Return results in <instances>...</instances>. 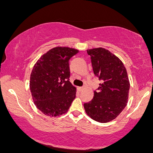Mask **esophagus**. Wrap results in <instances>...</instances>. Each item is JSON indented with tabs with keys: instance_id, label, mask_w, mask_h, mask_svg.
Segmentation results:
<instances>
[{
	"instance_id": "1",
	"label": "esophagus",
	"mask_w": 153,
	"mask_h": 153,
	"mask_svg": "<svg viewBox=\"0 0 153 153\" xmlns=\"http://www.w3.org/2000/svg\"><path fill=\"white\" fill-rule=\"evenodd\" d=\"M84 88H85V86H82V87H79V91H82L84 89Z\"/></svg>"
}]
</instances>
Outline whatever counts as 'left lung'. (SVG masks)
Wrapping results in <instances>:
<instances>
[{
  "label": "left lung",
  "instance_id": "8db88e82",
  "mask_svg": "<svg viewBox=\"0 0 153 153\" xmlns=\"http://www.w3.org/2000/svg\"><path fill=\"white\" fill-rule=\"evenodd\" d=\"M95 76L102 84L94 91V97L84 104L87 115L100 123L115 120L126 107L130 82L124 64L117 56L104 48L88 49Z\"/></svg>",
  "mask_w": 153,
  "mask_h": 153
}]
</instances>
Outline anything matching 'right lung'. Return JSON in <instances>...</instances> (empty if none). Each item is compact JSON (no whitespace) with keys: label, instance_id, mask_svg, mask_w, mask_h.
Wrapping results in <instances>:
<instances>
[{"label":"right lung","instance_id":"right-lung-1","mask_svg":"<svg viewBox=\"0 0 153 153\" xmlns=\"http://www.w3.org/2000/svg\"><path fill=\"white\" fill-rule=\"evenodd\" d=\"M78 52L73 48L55 47L33 66L29 88L36 108L45 115L66 113L76 97V88L69 81V60Z\"/></svg>","mask_w":153,"mask_h":153}]
</instances>
